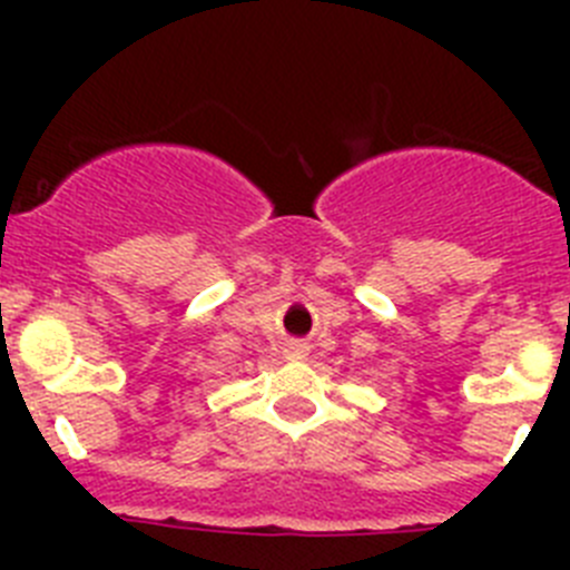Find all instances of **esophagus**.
Returning <instances> with one entry per match:
<instances>
[{
    "label": "esophagus",
    "mask_w": 570,
    "mask_h": 570,
    "mask_svg": "<svg viewBox=\"0 0 570 570\" xmlns=\"http://www.w3.org/2000/svg\"><path fill=\"white\" fill-rule=\"evenodd\" d=\"M285 356H288V360H305V356H308V345H305V342H288V345H285Z\"/></svg>",
    "instance_id": "esophagus-1"
}]
</instances>
